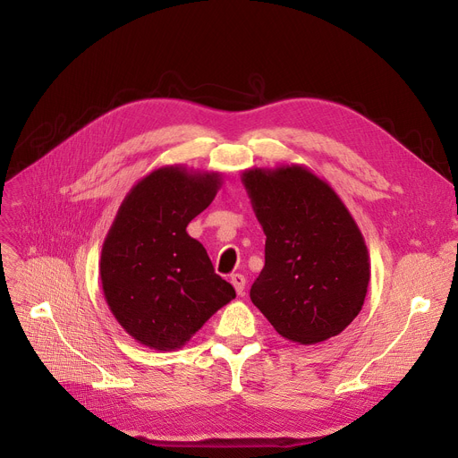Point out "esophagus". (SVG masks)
<instances>
[{
	"instance_id": "obj_1",
	"label": "esophagus",
	"mask_w": 458,
	"mask_h": 458,
	"mask_svg": "<svg viewBox=\"0 0 458 458\" xmlns=\"http://www.w3.org/2000/svg\"><path fill=\"white\" fill-rule=\"evenodd\" d=\"M230 282H232V285L235 287V293L237 295H243L245 293V276L243 275H239V273H235V275H232L230 276Z\"/></svg>"
}]
</instances>
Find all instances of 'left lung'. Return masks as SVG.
Here are the masks:
<instances>
[{
    "label": "left lung",
    "instance_id": "1",
    "mask_svg": "<svg viewBox=\"0 0 458 458\" xmlns=\"http://www.w3.org/2000/svg\"><path fill=\"white\" fill-rule=\"evenodd\" d=\"M266 233V266L250 299L282 338L316 345L364 306L371 261L354 216L330 183L299 163L243 171Z\"/></svg>",
    "mask_w": 458,
    "mask_h": 458
}]
</instances>
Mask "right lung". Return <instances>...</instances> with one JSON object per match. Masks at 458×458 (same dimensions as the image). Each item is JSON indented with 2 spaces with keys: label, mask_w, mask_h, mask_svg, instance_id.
I'll list each match as a JSON object with an SVG mask.
<instances>
[{
  "label": "right lung",
  "mask_w": 458,
  "mask_h": 458,
  "mask_svg": "<svg viewBox=\"0 0 458 458\" xmlns=\"http://www.w3.org/2000/svg\"><path fill=\"white\" fill-rule=\"evenodd\" d=\"M223 180L216 171L163 165L130 189L114 215L102 245V290L118 325L144 347L182 349L235 297L185 230Z\"/></svg>",
  "instance_id": "1"
}]
</instances>
